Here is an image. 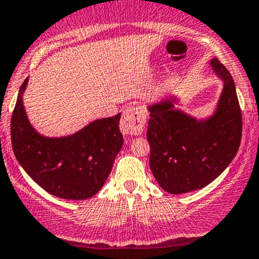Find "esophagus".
Returning <instances> with one entry per match:
<instances>
[{
  "label": "esophagus",
  "mask_w": 259,
  "mask_h": 259,
  "mask_svg": "<svg viewBox=\"0 0 259 259\" xmlns=\"http://www.w3.org/2000/svg\"><path fill=\"white\" fill-rule=\"evenodd\" d=\"M146 122V113L142 108H128L120 119V131L123 135H140L142 134Z\"/></svg>",
  "instance_id": "1"
}]
</instances>
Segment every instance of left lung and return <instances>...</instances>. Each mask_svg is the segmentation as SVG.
Listing matches in <instances>:
<instances>
[{
	"instance_id": "8db88e82",
	"label": "left lung",
	"mask_w": 259,
	"mask_h": 259,
	"mask_svg": "<svg viewBox=\"0 0 259 259\" xmlns=\"http://www.w3.org/2000/svg\"><path fill=\"white\" fill-rule=\"evenodd\" d=\"M208 65L223 82L210 115L196 118L177 108V95L147 105L150 169L168 193H188L210 184L228 168L240 145L242 112L235 83L218 58Z\"/></svg>"
}]
</instances>
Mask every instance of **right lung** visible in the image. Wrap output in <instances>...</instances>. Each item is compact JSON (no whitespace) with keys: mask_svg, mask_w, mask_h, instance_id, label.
<instances>
[{"mask_svg":"<svg viewBox=\"0 0 259 259\" xmlns=\"http://www.w3.org/2000/svg\"><path fill=\"white\" fill-rule=\"evenodd\" d=\"M29 77L21 85L11 118L12 150L21 168L44 191L65 199H86L104 186L123 145L120 113L95 119L72 135L39 134L24 107Z\"/></svg>","mask_w":259,"mask_h":259,"instance_id":"right-lung-1","label":"right lung"}]
</instances>
